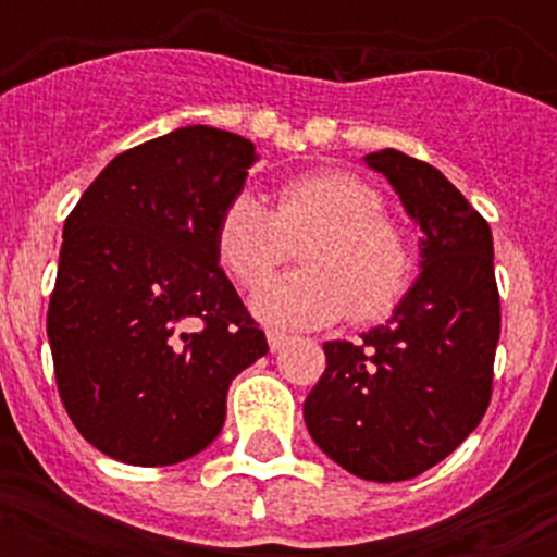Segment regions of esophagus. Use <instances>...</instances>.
<instances>
[{"instance_id": "34e87169", "label": "esophagus", "mask_w": 557, "mask_h": 557, "mask_svg": "<svg viewBox=\"0 0 557 557\" xmlns=\"http://www.w3.org/2000/svg\"><path fill=\"white\" fill-rule=\"evenodd\" d=\"M288 344V335H283V332L277 330H269V349L271 352H280V349L286 347Z\"/></svg>"}]
</instances>
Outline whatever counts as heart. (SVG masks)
I'll return each mask as SVG.
<instances>
[{
    "label": "heart",
    "instance_id": "obj_1",
    "mask_svg": "<svg viewBox=\"0 0 557 557\" xmlns=\"http://www.w3.org/2000/svg\"><path fill=\"white\" fill-rule=\"evenodd\" d=\"M381 210V193L344 170L288 178L274 210L243 190L219 213L216 257L239 286L257 288L306 238L305 269L260 288L253 312L274 326L381 321L413 277L410 245Z\"/></svg>",
    "mask_w": 557,
    "mask_h": 557
}]
</instances>
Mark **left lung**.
Here are the masks:
<instances>
[{
  "label": "left lung",
  "mask_w": 557,
  "mask_h": 557,
  "mask_svg": "<svg viewBox=\"0 0 557 557\" xmlns=\"http://www.w3.org/2000/svg\"><path fill=\"white\" fill-rule=\"evenodd\" d=\"M422 239V271L361 344L326 341L304 401L318 448L372 483L413 480L454 454L492 401L500 341L492 227L440 170L398 150L364 156Z\"/></svg>",
  "instance_id": "8db88e82"
}]
</instances>
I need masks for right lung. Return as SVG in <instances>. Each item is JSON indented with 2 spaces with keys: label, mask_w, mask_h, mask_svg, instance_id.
Masks as SVG:
<instances>
[{
  "label": "right lung",
  "mask_w": 557,
  "mask_h": 557,
  "mask_svg": "<svg viewBox=\"0 0 557 557\" xmlns=\"http://www.w3.org/2000/svg\"><path fill=\"white\" fill-rule=\"evenodd\" d=\"M253 161L243 135L182 126L115 156L65 219L48 304L57 389L83 440L117 462L208 448L231 381L269 352L213 239Z\"/></svg>",
  "instance_id": "obj_1"
}]
</instances>
